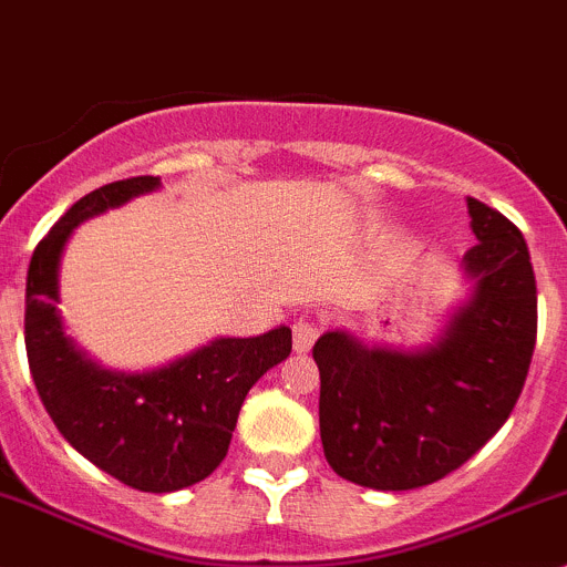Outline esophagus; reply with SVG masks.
<instances>
[{"label":"esophagus","instance_id":"1","mask_svg":"<svg viewBox=\"0 0 567 567\" xmlns=\"http://www.w3.org/2000/svg\"><path fill=\"white\" fill-rule=\"evenodd\" d=\"M316 337H318V326L312 323V320L299 318L293 323V351L307 353L312 348V342H316Z\"/></svg>","mask_w":567,"mask_h":567}]
</instances>
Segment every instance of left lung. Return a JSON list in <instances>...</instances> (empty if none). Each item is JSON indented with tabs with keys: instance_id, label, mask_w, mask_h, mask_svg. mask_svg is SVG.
I'll return each mask as SVG.
<instances>
[{
	"instance_id": "left-lung-1",
	"label": "left lung",
	"mask_w": 567,
	"mask_h": 567,
	"mask_svg": "<svg viewBox=\"0 0 567 567\" xmlns=\"http://www.w3.org/2000/svg\"><path fill=\"white\" fill-rule=\"evenodd\" d=\"M474 244L468 296L420 348L368 346L353 331L318 337L320 442L340 477L411 491L447 477L511 416L537 334V290L522 230L466 197Z\"/></svg>"
}]
</instances>
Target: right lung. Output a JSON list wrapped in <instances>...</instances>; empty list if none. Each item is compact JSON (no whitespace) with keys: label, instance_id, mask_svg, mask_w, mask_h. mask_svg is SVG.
Segmentation results:
<instances>
[{"label":"right lung","instance_id":"right-lung-1","mask_svg":"<svg viewBox=\"0 0 567 567\" xmlns=\"http://www.w3.org/2000/svg\"><path fill=\"white\" fill-rule=\"evenodd\" d=\"M162 188L153 175L106 183L73 203L38 244L27 271L24 342L40 400L76 453L151 494L208 477L230 447L251 386L290 357L288 326L260 337H216L153 370H112L65 334L60 266L82 221Z\"/></svg>","mask_w":567,"mask_h":567}]
</instances>
